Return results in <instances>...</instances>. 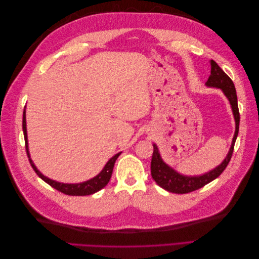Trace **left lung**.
<instances>
[{
    "instance_id": "left-lung-1",
    "label": "left lung",
    "mask_w": 259,
    "mask_h": 259,
    "mask_svg": "<svg viewBox=\"0 0 259 259\" xmlns=\"http://www.w3.org/2000/svg\"><path fill=\"white\" fill-rule=\"evenodd\" d=\"M210 64V75L206 81L205 85L207 88H216L222 90L224 95L229 100L232 114L236 122V131L231 142V146L229 151L227 153L224 161L219 164L215 168L210 169L206 173L197 176H188L178 173L173 167L169 166L168 164L163 161L160 154L159 148L155 144H153V154L151 159V176L154 182L158 184L163 189L167 190L168 192L173 193H188L194 190H198L200 188L204 187L208 183L213 182L219 175H221L224 169L228 165V163L232 156L234 143H236L238 133H239V124H240V114L238 108V98L237 92L234 84L230 77L227 75L223 69L219 67L214 60H209Z\"/></svg>"
}]
</instances>
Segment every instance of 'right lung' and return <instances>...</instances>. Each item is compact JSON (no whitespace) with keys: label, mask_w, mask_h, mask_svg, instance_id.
Returning a JSON list of instances; mask_svg holds the SVG:
<instances>
[{"label":"right lung","mask_w":259,"mask_h":259,"mask_svg":"<svg viewBox=\"0 0 259 259\" xmlns=\"http://www.w3.org/2000/svg\"><path fill=\"white\" fill-rule=\"evenodd\" d=\"M22 131H23V136H25L26 150H27L28 158H29L31 166H32V168L34 169L36 175L41 179H43L46 184H49L50 186L55 188L56 190L65 193V194H68V195H90V194H93V193H95V192L103 189V188L106 187V185L109 183V180H110L114 163H115L116 159L119 158V155L121 154V152H119L115 155H113L111 159H109V161L106 163V165L104 166L103 169H101L100 173L98 175H96L95 177L86 180V182L77 183V184L59 183V182H56V180H53L49 177H46L45 175H43L41 171L37 169V167L34 165L32 159H31L30 152H29V145H28V135H27L26 107H25V110H23V115H22Z\"/></svg>","instance_id":"add662e5"}]
</instances>
